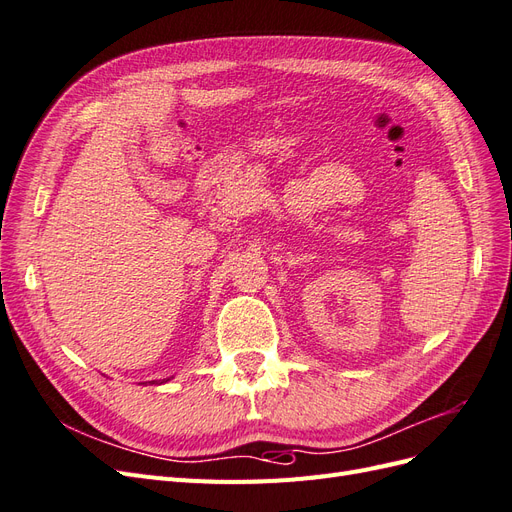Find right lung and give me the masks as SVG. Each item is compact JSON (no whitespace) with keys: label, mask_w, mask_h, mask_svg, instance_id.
Masks as SVG:
<instances>
[{"label":"right lung","mask_w":512,"mask_h":512,"mask_svg":"<svg viewBox=\"0 0 512 512\" xmlns=\"http://www.w3.org/2000/svg\"><path fill=\"white\" fill-rule=\"evenodd\" d=\"M153 382H158V380H153ZM162 382H168V378H166V380H162ZM162 382H160V384H162Z\"/></svg>","instance_id":"obj_1"}]
</instances>
